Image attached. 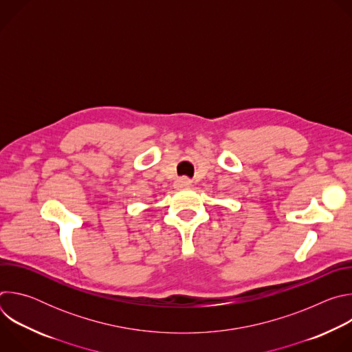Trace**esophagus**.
Wrapping results in <instances>:
<instances>
[{
  "label": "esophagus",
  "mask_w": 352,
  "mask_h": 352,
  "mask_svg": "<svg viewBox=\"0 0 352 352\" xmlns=\"http://www.w3.org/2000/svg\"><path fill=\"white\" fill-rule=\"evenodd\" d=\"M190 185V181L186 178V177H182V178H178L175 181V188L177 189H182V188H188Z\"/></svg>",
  "instance_id": "obj_1"
}]
</instances>
